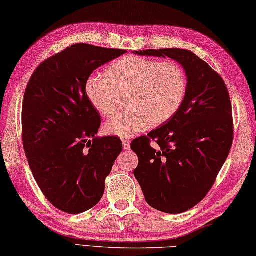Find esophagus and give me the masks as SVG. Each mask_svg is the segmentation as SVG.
Wrapping results in <instances>:
<instances>
[{
    "instance_id": "obj_1",
    "label": "esophagus",
    "mask_w": 256,
    "mask_h": 256,
    "mask_svg": "<svg viewBox=\"0 0 256 256\" xmlns=\"http://www.w3.org/2000/svg\"><path fill=\"white\" fill-rule=\"evenodd\" d=\"M122 144H123V148H124L125 150H128L130 148H131V144H130V140H122Z\"/></svg>"
}]
</instances>
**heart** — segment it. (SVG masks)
Returning a JSON list of instances; mask_svg holds the SVG:
<instances>
[{
	"label": "heart",
	"mask_w": 256,
	"mask_h": 256,
	"mask_svg": "<svg viewBox=\"0 0 256 256\" xmlns=\"http://www.w3.org/2000/svg\"><path fill=\"white\" fill-rule=\"evenodd\" d=\"M187 77L175 62L140 57H123L106 69L104 76L91 74L84 82V94L103 116L116 112L120 96L128 94L126 111L104 124L108 135L130 138L167 122L182 106Z\"/></svg>",
	"instance_id": "heart-1"
}]
</instances>
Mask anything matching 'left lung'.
Instances as JSON below:
<instances>
[{
  "instance_id": "left-lung-1",
  "label": "left lung",
  "mask_w": 256,
  "mask_h": 256,
  "mask_svg": "<svg viewBox=\"0 0 256 256\" xmlns=\"http://www.w3.org/2000/svg\"><path fill=\"white\" fill-rule=\"evenodd\" d=\"M133 52L172 58L186 72L187 91L177 113L131 144L138 156L134 176L146 202L165 214H182L206 197L230 153L229 91L220 74L192 52L165 48ZM150 140L157 149L151 148Z\"/></svg>"
}]
</instances>
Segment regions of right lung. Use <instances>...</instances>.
Instances as JSON below:
<instances>
[{
    "instance_id": "add662e5",
    "label": "right lung",
    "mask_w": 256,
    "mask_h": 256,
    "mask_svg": "<svg viewBox=\"0 0 256 256\" xmlns=\"http://www.w3.org/2000/svg\"><path fill=\"white\" fill-rule=\"evenodd\" d=\"M125 52L72 45L42 62L26 86L22 130L27 160L45 197L66 214H81L99 202L122 152L118 138L96 136L101 118L86 99L84 82Z\"/></svg>"
}]
</instances>
